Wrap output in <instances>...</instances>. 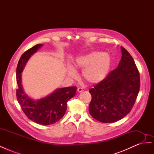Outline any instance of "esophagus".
Here are the masks:
<instances>
[{"label": "esophagus", "instance_id": "1", "mask_svg": "<svg viewBox=\"0 0 154 154\" xmlns=\"http://www.w3.org/2000/svg\"><path fill=\"white\" fill-rule=\"evenodd\" d=\"M77 91H78V92H83V89L82 88H81V87H79V88H77Z\"/></svg>", "mask_w": 154, "mask_h": 154}]
</instances>
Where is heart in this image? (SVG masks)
I'll list each match as a JSON object with an SVG mask.
<instances>
[{"mask_svg": "<svg viewBox=\"0 0 154 154\" xmlns=\"http://www.w3.org/2000/svg\"><path fill=\"white\" fill-rule=\"evenodd\" d=\"M74 68L83 69V78L90 84L100 83L108 75L111 66V58L109 54L101 52H92L76 58ZM67 74L75 78L77 73L73 67H67Z\"/></svg>", "mask_w": 154, "mask_h": 154, "instance_id": "b5f03b06", "label": "heart"}]
</instances>
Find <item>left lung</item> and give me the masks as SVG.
Wrapping results in <instances>:
<instances>
[{"instance_id":"left-lung-1","label":"left lung","mask_w":154,"mask_h":154,"mask_svg":"<svg viewBox=\"0 0 154 154\" xmlns=\"http://www.w3.org/2000/svg\"><path fill=\"white\" fill-rule=\"evenodd\" d=\"M118 67L89 90V113L101 123H114L127 116L136 102L140 88L139 72L132 56L121 47Z\"/></svg>"}]
</instances>
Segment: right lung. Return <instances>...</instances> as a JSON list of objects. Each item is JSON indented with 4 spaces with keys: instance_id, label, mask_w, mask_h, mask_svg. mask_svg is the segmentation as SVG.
<instances>
[{
    "instance_id": "1",
    "label": "right lung",
    "mask_w": 154,
    "mask_h": 154,
    "mask_svg": "<svg viewBox=\"0 0 154 154\" xmlns=\"http://www.w3.org/2000/svg\"><path fill=\"white\" fill-rule=\"evenodd\" d=\"M42 44H37L23 54L17 67V98L24 114L29 119L42 125L53 124L63 118L67 110V102L76 94V87L60 88L48 96L34 100L27 96L22 85V72L31 55Z\"/></svg>"
}]
</instances>
